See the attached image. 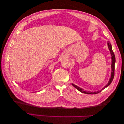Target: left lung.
I'll list each match as a JSON object with an SVG mask.
<instances>
[{"mask_svg":"<svg viewBox=\"0 0 124 124\" xmlns=\"http://www.w3.org/2000/svg\"><path fill=\"white\" fill-rule=\"evenodd\" d=\"M107 44H108V49L110 50V54L111 55V59H112V63H111V77L109 80V81L108 82V84L104 86L103 88H102V89L100 90V91H98L97 92H90V91H83V89L79 87L78 86L76 85L75 84L72 83V85H73V87H74L76 88H77L78 91H79L80 92H81L82 93H86V94H96V93H98L99 92H100L101 91H102L103 89H104L105 88L107 87L108 86H109L110 84L111 83V82H112L114 78V67H115V55L114 54V52L112 50V45L111 44V43L108 41L107 42Z\"/></svg>","mask_w":124,"mask_h":124,"instance_id":"8db88e82","label":"left lung"}]
</instances>
